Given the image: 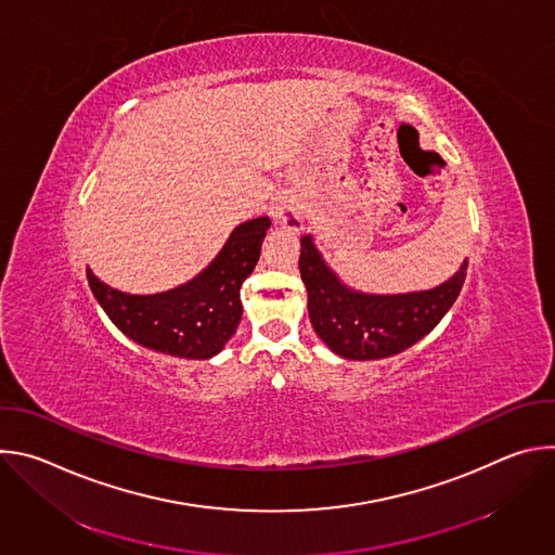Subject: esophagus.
<instances>
[{
	"instance_id": "1",
	"label": "esophagus",
	"mask_w": 555,
	"mask_h": 555,
	"mask_svg": "<svg viewBox=\"0 0 555 555\" xmlns=\"http://www.w3.org/2000/svg\"><path fill=\"white\" fill-rule=\"evenodd\" d=\"M270 215L274 219L276 225L281 228H287V230H302L305 228V215H302V208L298 202H294L292 197H279L272 208H270Z\"/></svg>"
}]
</instances>
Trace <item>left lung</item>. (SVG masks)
Wrapping results in <instances>:
<instances>
[{
    "mask_svg": "<svg viewBox=\"0 0 555 555\" xmlns=\"http://www.w3.org/2000/svg\"><path fill=\"white\" fill-rule=\"evenodd\" d=\"M300 279L313 332L340 358L382 360L428 336L454 305L467 261L441 285L406 294H366L349 287L327 266L313 236L300 240Z\"/></svg>",
    "mask_w": 555,
    "mask_h": 555,
    "instance_id": "left-lung-1",
    "label": "left lung"
}]
</instances>
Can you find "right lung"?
Wrapping results in <instances>:
<instances>
[{"label": "right lung", "instance_id": "add662e5", "mask_svg": "<svg viewBox=\"0 0 555 555\" xmlns=\"http://www.w3.org/2000/svg\"><path fill=\"white\" fill-rule=\"evenodd\" d=\"M268 228V217L240 223L197 276L167 292L127 294L103 283L90 268L88 283L109 321L133 343L176 358L208 360L242 321L240 289L259 261Z\"/></svg>", "mask_w": 555, "mask_h": 555}]
</instances>
